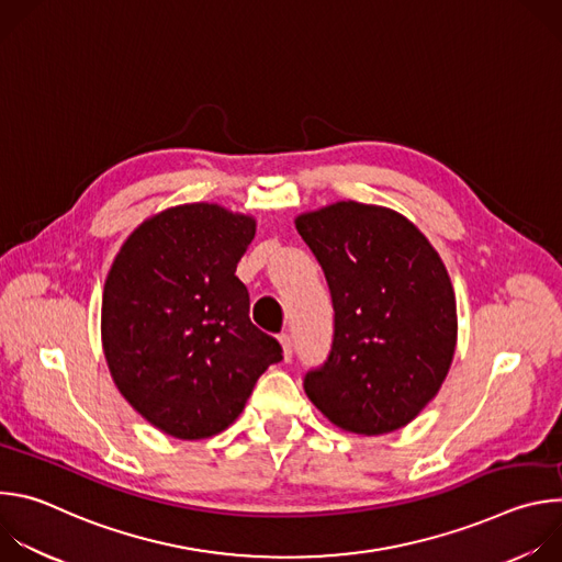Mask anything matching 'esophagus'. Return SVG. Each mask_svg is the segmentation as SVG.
Masks as SVG:
<instances>
[{"instance_id": "34e87169", "label": "esophagus", "mask_w": 562, "mask_h": 562, "mask_svg": "<svg viewBox=\"0 0 562 562\" xmlns=\"http://www.w3.org/2000/svg\"><path fill=\"white\" fill-rule=\"evenodd\" d=\"M280 347H282L284 362H289L291 356H293V342H291V336H289V334H282V336H280Z\"/></svg>"}]
</instances>
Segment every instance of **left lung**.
I'll return each mask as SVG.
<instances>
[{
	"label": "left lung",
	"instance_id": "obj_1",
	"mask_svg": "<svg viewBox=\"0 0 562 562\" xmlns=\"http://www.w3.org/2000/svg\"><path fill=\"white\" fill-rule=\"evenodd\" d=\"M329 282V360L304 391L342 431L409 425L440 391L458 342L451 278L425 233L378 204L342 200L295 217Z\"/></svg>",
	"mask_w": 562,
	"mask_h": 562
}]
</instances>
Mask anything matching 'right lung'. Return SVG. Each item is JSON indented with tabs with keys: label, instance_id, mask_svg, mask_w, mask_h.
<instances>
[{
	"label": "right lung",
	"instance_id": "1",
	"mask_svg": "<svg viewBox=\"0 0 562 562\" xmlns=\"http://www.w3.org/2000/svg\"><path fill=\"white\" fill-rule=\"evenodd\" d=\"M256 217L220 204H178L146 217L104 282L102 347L126 403L178 440L224 431L258 378L282 360L249 317L239 258Z\"/></svg>",
	"mask_w": 562,
	"mask_h": 562
}]
</instances>
